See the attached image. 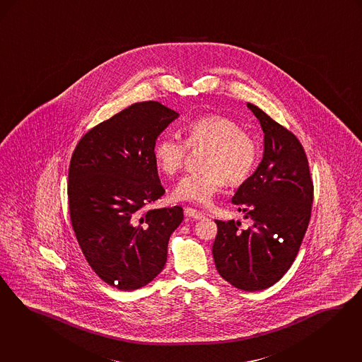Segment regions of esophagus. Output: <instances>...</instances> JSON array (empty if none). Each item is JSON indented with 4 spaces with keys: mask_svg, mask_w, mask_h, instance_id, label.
<instances>
[{
    "mask_svg": "<svg viewBox=\"0 0 362 362\" xmlns=\"http://www.w3.org/2000/svg\"><path fill=\"white\" fill-rule=\"evenodd\" d=\"M185 214H186V217L192 218V219H201V218H203V213L192 209V207H186L185 209Z\"/></svg>",
    "mask_w": 362,
    "mask_h": 362,
    "instance_id": "34e87169",
    "label": "esophagus"
}]
</instances>
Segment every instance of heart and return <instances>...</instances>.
<instances>
[{
	"label": "heart",
	"instance_id": "b5f03b06",
	"mask_svg": "<svg viewBox=\"0 0 362 362\" xmlns=\"http://www.w3.org/2000/svg\"><path fill=\"white\" fill-rule=\"evenodd\" d=\"M206 149L201 173L187 175L175 187L177 199L209 204L225 186L244 183L256 168L259 145L233 118L206 115L191 121L186 128V143L163 136L153 146V158L160 171L168 176L179 174L186 163L188 149Z\"/></svg>",
	"mask_w": 362,
	"mask_h": 362
}]
</instances>
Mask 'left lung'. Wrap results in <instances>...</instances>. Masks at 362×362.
<instances>
[{
    "mask_svg": "<svg viewBox=\"0 0 362 362\" xmlns=\"http://www.w3.org/2000/svg\"><path fill=\"white\" fill-rule=\"evenodd\" d=\"M260 121L264 155L257 170L237 189L232 202L253 225L218 221L213 257L218 274L235 288L261 291L289 269L307 230L314 185L298 137L260 107L246 103Z\"/></svg>",
    "mask_w": 362,
    "mask_h": 362,
    "instance_id": "obj_1",
    "label": "left lung"
}]
</instances>
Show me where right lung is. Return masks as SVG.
Listing matches in <instances>:
<instances>
[{"instance_id": "right-lung-1", "label": "right lung", "mask_w": 362, "mask_h": 362, "mask_svg": "<svg viewBox=\"0 0 362 362\" xmlns=\"http://www.w3.org/2000/svg\"><path fill=\"white\" fill-rule=\"evenodd\" d=\"M179 117L160 102L133 103L88 130L74 149L69 207L88 265L121 291L141 288L163 271L180 206L148 209L165 192L153 146Z\"/></svg>"}]
</instances>
